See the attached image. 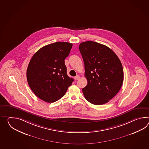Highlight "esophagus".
<instances>
[{
    "label": "esophagus",
    "mask_w": 149,
    "mask_h": 149,
    "mask_svg": "<svg viewBox=\"0 0 149 149\" xmlns=\"http://www.w3.org/2000/svg\"><path fill=\"white\" fill-rule=\"evenodd\" d=\"M79 75H77V76H75V77H74V79H75V80H78V79H79Z\"/></svg>",
    "instance_id": "34e87169"
}]
</instances>
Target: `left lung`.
<instances>
[{"label":"left lung","mask_w":149,"mask_h":149,"mask_svg":"<svg viewBox=\"0 0 149 149\" xmlns=\"http://www.w3.org/2000/svg\"><path fill=\"white\" fill-rule=\"evenodd\" d=\"M79 50L88 81L82 89L85 98L96 105L109 102L119 92L123 81L119 58L109 47L93 41L81 43Z\"/></svg>","instance_id":"left-lung-1"}]
</instances>
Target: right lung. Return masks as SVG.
<instances>
[{
	"label": "right lung",
	"instance_id": "add662e5",
	"mask_svg": "<svg viewBox=\"0 0 149 149\" xmlns=\"http://www.w3.org/2000/svg\"><path fill=\"white\" fill-rule=\"evenodd\" d=\"M73 46L68 42H56L43 46L30 60L26 79L36 96L47 103L62 98L74 81L67 74L65 59Z\"/></svg>",
	"mask_w": 149,
	"mask_h": 149
}]
</instances>
